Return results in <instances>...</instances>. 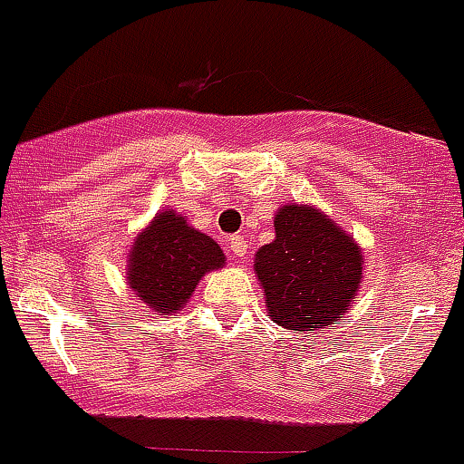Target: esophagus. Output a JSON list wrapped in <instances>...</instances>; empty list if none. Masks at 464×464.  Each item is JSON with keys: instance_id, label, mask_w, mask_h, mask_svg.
Masks as SVG:
<instances>
[{"instance_id": "esophagus-1", "label": "esophagus", "mask_w": 464, "mask_h": 464, "mask_svg": "<svg viewBox=\"0 0 464 464\" xmlns=\"http://www.w3.org/2000/svg\"><path fill=\"white\" fill-rule=\"evenodd\" d=\"M227 247H230L234 256H243L247 252V241L243 237H238V234H234V237L227 238Z\"/></svg>"}]
</instances>
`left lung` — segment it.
<instances>
[{
  "mask_svg": "<svg viewBox=\"0 0 464 464\" xmlns=\"http://www.w3.org/2000/svg\"><path fill=\"white\" fill-rule=\"evenodd\" d=\"M256 277L268 314L293 332L338 323L361 286V250L323 212L286 205L275 217V241L256 252Z\"/></svg>",
  "mask_w": 464,
  "mask_h": 464,
  "instance_id": "left-lung-1",
  "label": "left lung"
}]
</instances>
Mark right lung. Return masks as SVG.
<instances>
[{"instance_id":"1","label":"right lung","mask_w":464,"mask_h":464,"mask_svg":"<svg viewBox=\"0 0 464 464\" xmlns=\"http://www.w3.org/2000/svg\"><path fill=\"white\" fill-rule=\"evenodd\" d=\"M226 264L223 250L208 234L187 226L176 212H162L137 237L128 261L135 295L158 314L180 309L208 270Z\"/></svg>"}]
</instances>
